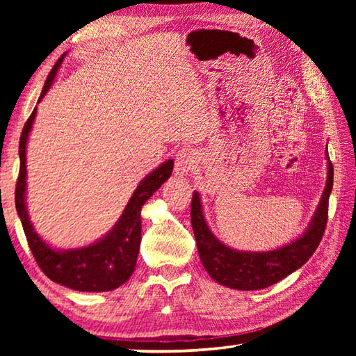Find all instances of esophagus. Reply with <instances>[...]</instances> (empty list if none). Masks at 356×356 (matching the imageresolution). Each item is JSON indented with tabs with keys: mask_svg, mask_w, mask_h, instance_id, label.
Returning <instances> with one entry per match:
<instances>
[{
	"mask_svg": "<svg viewBox=\"0 0 356 356\" xmlns=\"http://www.w3.org/2000/svg\"><path fill=\"white\" fill-rule=\"evenodd\" d=\"M197 163H200V156L193 149H182L179 150L176 155V161H174V171H176V176L182 177L186 174L196 170Z\"/></svg>",
	"mask_w": 356,
	"mask_h": 356,
	"instance_id": "obj_1",
	"label": "esophagus"
}]
</instances>
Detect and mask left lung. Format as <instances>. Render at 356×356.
I'll list each match as a JSON object with an SVG mask.
<instances>
[{
    "label": "left lung",
    "instance_id": "left-lung-1",
    "mask_svg": "<svg viewBox=\"0 0 356 356\" xmlns=\"http://www.w3.org/2000/svg\"><path fill=\"white\" fill-rule=\"evenodd\" d=\"M328 176L321 202L305 234L292 243L273 251H237L221 243L210 231L202 215L201 197L193 193L191 226L204 268L220 284L237 291H257L281 281L309 261L323 237L328 220V200L333 188V165L328 150Z\"/></svg>",
    "mask_w": 356,
    "mask_h": 356
}]
</instances>
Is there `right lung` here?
Instances as JSON below:
<instances>
[{
	"mask_svg": "<svg viewBox=\"0 0 356 356\" xmlns=\"http://www.w3.org/2000/svg\"><path fill=\"white\" fill-rule=\"evenodd\" d=\"M64 56L58 59L50 75L47 76L39 102L44 99L53 80L61 67ZM35 108L26 120L20 136V172L15 186V207L20 216L23 231L31 248L35 262L39 264L51 281L81 292H106L122 286L134 273L141 245V207L150 196L171 177L174 161L168 160L155 171L144 177L134 191L127 206L116 225L97 242L75 250H55L45 243L34 231L26 210V143L33 129Z\"/></svg>",
	"mask_w": 356,
	"mask_h": 356,
	"instance_id": "add662e5",
	"label": "right lung"
}]
</instances>
